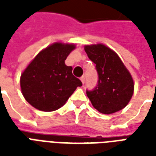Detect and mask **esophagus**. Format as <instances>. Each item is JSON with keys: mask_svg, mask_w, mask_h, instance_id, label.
<instances>
[{"mask_svg": "<svg viewBox=\"0 0 156 156\" xmlns=\"http://www.w3.org/2000/svg\"><path fill=\"white\" fill-rule=\"evenodd\" d=\"M80 80H81L82 83H83H83H84V82H85V78H84V76H83V77H81V78H80Z\"/></svg>", "mask_w": 156, "mask_h": 156, "instance_id": "1", "label": "esophagus"}]
</instances>
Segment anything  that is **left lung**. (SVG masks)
Here are the masks:
<instances>
[{
    "label": "left lung",
    "instance_id": "1",
    "mask_svg": "<svg viewBox=\"0 0 156 156\" xmlns=\"http://www.w3.org/2000/svg\"><path fill=\"white\" fill-rule=\"evenodd\" d=\"M84 50L96 64L98 74L97 87L93 91H87L92 105L105 115L123 109L134 94V83L129 71L119 55L105 45H85Z\"/></svg>",
    "mask_w": 156,
    "mask_h": 156
}]
</instances>
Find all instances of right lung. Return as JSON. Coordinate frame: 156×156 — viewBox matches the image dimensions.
<instances>
[{"mask_svg":"<svg viewBox=\"0 0 156 156\" xmlns=\"http://www.w3.org/2000/svg\"><path fill=\"white\" fill-rule=\"evenodd\" d=\"M74 43L57 41L39 51L22 72L20 85L23 97L32 107L44 112L62 107L81 81L73 75L65 60Z\"/></svg>","mask_w":156,"mask_h":156,"instance_id":"obj_1","label":"right lung"}]
</instances>
